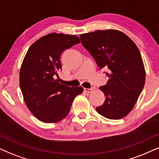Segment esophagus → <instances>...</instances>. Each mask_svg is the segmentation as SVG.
<instances>
[{
    "label": "esophagus",
    "mask_w": 159,
    "mask_h": 159,
    "mask_svg": "<svg viewBox=\"0 0 159 159\" xmlns=\"http://www.w3.org/2000/svg\"><path fill=\"white\" fill-rule=\"evenodd\" d=\"M93 90H94V89H93V88H91V89L84 88V91H85V92H87V93H90V92H92Z\"/></svg>",
    "instance_id": "esophagus-1"
}]
</instances>
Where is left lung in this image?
I'll list each match as a JSON object with an SVG mask.
<instances>
[{
  "mask_svg": "<svg viewBox=\"0 0 159 159\" xmlns=\"http://www.w3.org/2000/svg\"><path fill=\"white\" fill-rule=\"evenodd\" d=\"M80 39L99 68L109 70L106 85L99 89L105 102L97 113L109 119H120L134 107L145 81V70L140 52L133 41L116 30L81 34Z\"/></svg>",
  "mask_w": 159,
  "mask_h": 159,
  "instance_id": "obj_1",
  "label": "left lung"
}]
</instances>
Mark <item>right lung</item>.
I'll return each mask as SVG.
<instances>
[{
	"mask_svg": "<svg viewBox=\"0 0 159 159\" xmlns=\"http://www.w3.org/2000/svg\"><path fill=\"white\" fill-rule=\"evenodd\" d=\"M79 43L76 35L53 33L37 40L27 52L21 65L20 86L27 107L42 122L52 124L66 117L73 99L84 92L81 86L64 85L58 77L61 54Z\"/></svg>",
	"mask_w": 159,
	"mask_h": 159,
	"instance_id": "obj_1",
	"label": "right lung"
}]
</instances>
